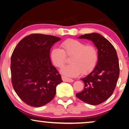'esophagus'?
<instances>
[{
    "instance_id": "34e87169",
    "label": "esophagus",
    "mask_w": 129,
    "mask_h": 129,
    "mask_svg": "<svg viewBox=\"0 0 129 129\" xmlns=\"http://www.w3.org/2000/svg\"><path fill=\"white\" fill-rule=\"evenodd\" d=\"M61 78H62L63 81L65 82H69V83H72V82H73V80L72 79V78H68L65 76H61Z\"/></svg>"
}]
</instances>
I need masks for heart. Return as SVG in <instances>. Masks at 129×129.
Returning a JSON list of instances; mask_svg holds the SVG:
<instances>
[{
  "mask_svg": "<svg viewBox=\"0 0 129 129\" xmlns=\"http://www.w3.org/2000/svg\"><path fill=\"white\" fill-rule=\"evenodd\" d=\"M62 49L52 48L50 57L53 64L60 68L66 61V56L70 57L71 64L61 69V74L68 77H76L80 73L85 75L94 70L98 61V51L94 46L80 41L69 39L61 44Z\"/></svg>",
  "mask_w": 129,
  "mask_h": 129,
  "instance_id": "1",
  "label": "heart"
}]
</instances>
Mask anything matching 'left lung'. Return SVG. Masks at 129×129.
Segmentation results:
<instances>
[{
    "label": "left lung",
    "instance_id": "left-lung-1",
    "mask_svg": "<svg viewBox=\"0 0 129 129\" xmlns=\"http://www.w3.org/2000/svg\"><path fill=\"white\" fill-rule=\"evenodd\" d=\"M91 41L98 49V61L92 72L81 78L83 91L76 96L92 105L100 104L112 95L119 76V64L116 51L112 44L100 34L93 33L78 37Z\"/></svg>",
    "mask_w": 129,
    "mask_h": 129
}]
</instances>
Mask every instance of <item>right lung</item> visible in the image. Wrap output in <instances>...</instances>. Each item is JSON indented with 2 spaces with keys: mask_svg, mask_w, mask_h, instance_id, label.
<instances>
[{
  "mask_svg": "<svg viewBox=\"0 0 129 129\" xmlns=\"http://www.w3.org/2000/svg\"><path fill=\"white\" fill-rule=\"evenodd\" d=\"M61 40L52 35L34 34L20 41L11 57L12 82L16 94L33 107L49 103L56 94L61 76L52 65L50 50Z\"/></svg>",
  "mask_w": 129,
  "mask_h": 129,
  "instance_id": "1",
  "label": "right lung"
}]
</instances>
